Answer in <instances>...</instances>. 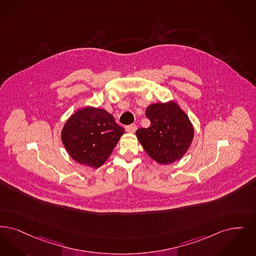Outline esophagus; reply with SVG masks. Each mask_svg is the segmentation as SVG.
I'll use <instances>...</instances> for the list:
<instances>
[{"label": "esophagus", "instance_id": "34e87169", "mask_svg": "<svg viewBox=\"0 0 256 256\" xmlns=\"http://www.w3.org/2000/svg\"><path fill=\"white\" fill-rule=\"evenodd\" d=\"M136 130H137L136 124H130V126H126V132H136Z\"/></svg>", "mask_w": 256, "mask_h": 256}]
</instances>
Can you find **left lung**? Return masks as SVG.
Wrapping results in <instances>:
<instances>
[{
	"instance_id": "obj_1",
	"label": "left lung",
	"mask_w": 256,
	"mask_h": 256,
	"mask_svg": "<svg viewBox=\"0 0 256 256\" xmlns=\"http://www.w3.org/2000/svg\"><path fill=\"white\" fill-rule=\"evenodd\" d=\"M146 116L150 126L136 130L146 152L161 164H172L181 159L194 136V128L188 115L176 102L170 101L150 104Z\"/></svg>"
}]
</instances>
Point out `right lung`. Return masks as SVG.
<instances>
[{
	"label": "right lung",
	"mask_w": 256,
	"mask_h": 256,
	"mask_svg": "<svg viewBox=\"0 0 256 256\" xmlns=\"http://www.w3.org/2000/svg\"><path fill=\"white\" fill-rule=\"evenodd\" d=\"M124 133L110 113L86 106L68 119L62 130V142L72 159L98 168L110 156Z\"/></svg>",
	"instance_id": "obj_1"
}]
</instances>
